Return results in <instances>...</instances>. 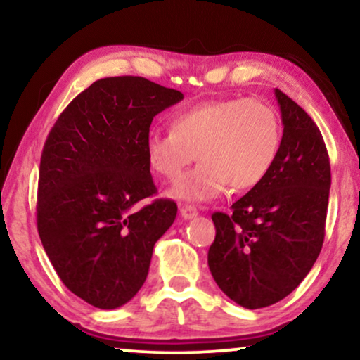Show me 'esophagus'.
I'll return each mask as SVG.
<instances>
[{
    "instance_id": "obj_1",
    "label": "esophagus",
    "mask_w": 360,
    "mask_h": 360,
    "mask_svg": "<svg viewBox=\"0 0 360 360\" xmlns=\"http://www.w3.org/2000/svg\"><path fill=\"white\" fill-rule=\"evenodd\" d=\"M180 213L184 219H193L195 216L198 214V211H196L195 206L191 205H180Z\"/></svg>"
}]
</instances>
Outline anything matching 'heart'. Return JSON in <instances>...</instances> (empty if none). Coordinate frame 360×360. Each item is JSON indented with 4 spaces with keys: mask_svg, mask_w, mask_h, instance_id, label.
<instances>
[{
    "mask_svg": "<svg viewBox=\"0 0 360 360\" xmlns=\"http://www.w3.org/2000/svg\"><path fill=\"white\" fill-rule=\"evenodd\" d=\"M282 127L277 112L257 98H226L185 108L172 117L170 131H150L146 157L150 169L176 181L170 196L184 201H210L228 186L244 191L264 181L277 159Z\"/></svg>",
    "mask_w": 360,
    "mask_h": 360,
    "instance_id": "obj_1",
    "label": "heart"
}]
</instances>
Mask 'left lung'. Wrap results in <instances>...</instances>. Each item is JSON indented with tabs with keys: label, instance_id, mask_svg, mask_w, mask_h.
Returning <instances> with one entry per match:
<instances>
[{
	"label": "left lung",
	"instance_id": "1",
	"mask_svg": "<svg viewBox=\"0 0 360 360\" xmlns=\"http://www.w3.org/2000/svg\"><path fill=\"white\" fill-rule=\"evenodd\" d=\"M283 136L272 170L257 186L214 213L208 265L218 287L257 309L293 292L323 248L331 165L314 121L278 88Z\"/></svg>",
	"mask_w": 360,
	"mask_h": 360
}]
</instances>
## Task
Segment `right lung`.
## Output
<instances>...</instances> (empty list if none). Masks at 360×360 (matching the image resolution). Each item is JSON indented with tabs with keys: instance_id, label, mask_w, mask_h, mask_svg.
Returning a JSON list of instances; mask_svg holds the SVG:
<instances>
[{
	"instance_id": "add662e5",
	"label": "right lung",
	"mask_w": 360,
	"mask_h": 360,
	"mask_svg": "<svg viewBox=\"0 0 360 360\" xmlns=\"http://www.w3.org/2000/svg\"><path fill=\"white\" fill-rule=\"evenodd\" d=\"M184 93L142 77L91 83L49 132L39 170L37 231L63 285L101 309L144 285L152 250L176 205L155 200L146 139L154 116Z\"/></svg>"
}]
</instances>
